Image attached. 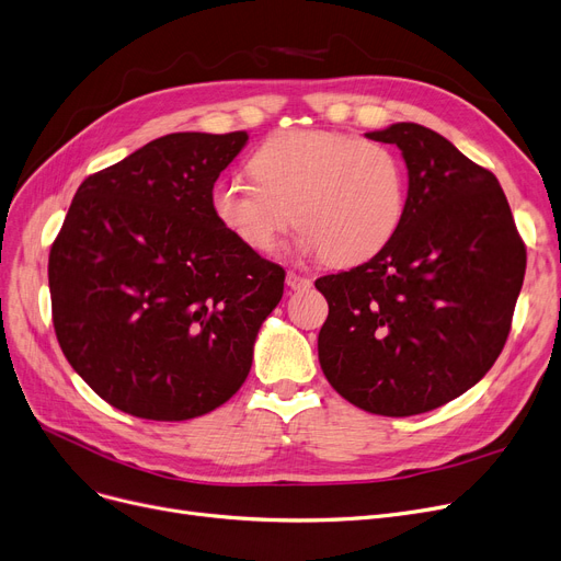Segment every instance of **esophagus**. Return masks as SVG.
<instances>
[{"label":"esophagus","instance_id":"34e87169","mask_svg":"<svg viewBox=\"0 0 561 561\" xmlns=\"http://www.w3.org/2000/svg\"><path fill=\"white\" fill-rule=\"evenodd\" d=\"M286 286H288L290 290H305V288L311 286V279L290 271V273H286Z\"/></svg>","mask_w":561,"mask_h":561}]
</instances>
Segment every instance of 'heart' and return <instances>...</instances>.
<instances>
[{
	"mask_svg": "<svg viewBox=\"0 0 561 561\" xmlns=\"http://www.w3.org/2000/svg\"><path fill=\"white\" fill-rule=\"evenodd\" d=\"M250 169L254 179L227 176L213 185L210 213L256 254H273L298 222L305 256L355 265L380 254L403 222L405 164L385 144L288 130L265 139Z\"/></svg>",
	"mask_w": 561,
	"mask_h": 561,
	"instance_id": "heart-1",
	"label": "heart"
}]
</instances>
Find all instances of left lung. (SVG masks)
<instances>
[{
	"label": "left lung",
	"mask_w": 561,
	"mask_h": 561,
	"mask_svg": "<svg viewBox=\"0 0 561 561\" xmlns=\"http://www.w3.org/2000/svg\"><path fill=\"white\" fill-rule=\"evenodd\" d=\"M408 167L403 222L348 273L316 279L328 382L353 405L410 417L468 392L504 348L525 277V245L497 179L424 126L367 133Z\"/></svg>",
	"instance_id": "8db88e82"
}]
</instances>
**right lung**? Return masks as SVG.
Instances as JSON below:
<instances>
[{"label":"right lung","mask_w":561,"mask_h":561,"mask_svg":"<svg viewBox=\"0 0 561 561\" xmlns=\"http://www.w3.org/2000/svg\"><path fill=\"white\" fill-rule=\"evenodd\" d=\"M248 133H174L89 176L53 242V321L70 367L116 410L202 417L252 369L284 267L242 248L210 190Z\"/></svg>","instance_id":"obj_1"}]
</instances>
